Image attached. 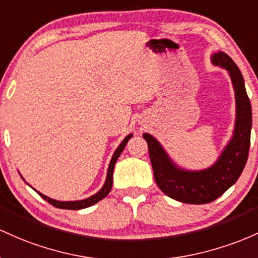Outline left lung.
<instances>
[{
  "mask_svg": "<svg viewBox=\"0 0 258 258\" xmlns=\"http://www.w3.org/2000/svg\"><path fill=\"white\" fill-rule=\"evenodd\" d=\"M211 62L228 72L235 95L233 135L215 163L205 169H185L170 158L153 135L143 134L149 145L150 160L158 187L167 196L184 204H208L223 195L236 183L244 170L250 149L252 111L241 72L234 60L222 51L212 53Z\"/></svg>",
  "mask_w": 258,
  "mask_h": 258,
  "instance_id": "left-lung-1",
  "label": "left lung"
}]
</instances>
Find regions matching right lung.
I'll return each mask as SVG.
<instances>
[{
    "instance_id": "add662e5",
    "label": "right lung",
    "mask_w": 258,
    "mask_h": 258,
    "mask_svg": "<svg viewBox=\"0 0 258 258\" xmlns=\"http://www.w3.org/2000/svg\"><path fill=\"white\" fill-rule=\"evenodd\" d=\"M133 137V134H129L126 135L125 138L123 139V141L119 144V146L115 149V151L113 153V156H112L111 158V162H109V166H108V169H107V175H106V180H105V184L102 185V187H101L100 190L96 194H94V195L90 196V198L88 199H83V200H78V201H58V200H53L51 198H48V196L43 195V194L39 192L37 190H35L33 187L35 191L39 194L40 196L43 200H46V201L48 202V204H51L52 206L57 207V208H62V210H83V208H86V207H90L92 205L97 204L98 201H101L102 199H105L107 195H108V192L111 191L112 189V184H113V169H114V164L115 162H117L118 157L120 156V153L123 152L124 147H125L126 143L129 141V139ZM22 176V175H20ZM22 179L24 180V178L22 176ZM28 184V183H27ZM29 185V184H28ZM30 186V185H29Z\"/></svg>"
}]
</instances>
